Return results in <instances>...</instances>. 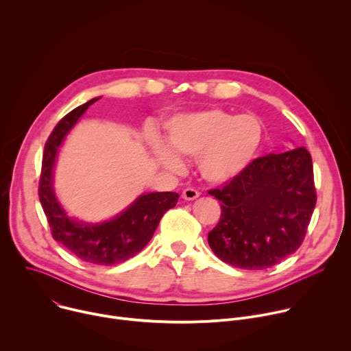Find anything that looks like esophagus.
I'll return each instance as SVG.
<instances>
[{"mask_svg":"<svg viewBox=\"0 0 351 351\" xmlns=\"http://www.w3.org/2000/svg\"><path fill=\"white\" fill-rule=\"evenodd\" d=\"M198 195H199V193L195 189H193V187H187L182 193V197L184 199H187V202H193V199H195Z\"/></svg>","mask_w":351,"mask_h":351,"instance_id":"obj_1","label":"esophagus"}]
</instances>
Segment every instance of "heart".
Returning a JSON list of instances; mask_svg holds the SVG:
<instances>
[{
    "label": "heart",
    "mask_w": 351,
    "mask_h": 351,
    "mask_svg": "<svg viewBox=\"0 0 351 351\" xmlns=\"http://www.w3.org/2000/svg\"><path fill=\"white\" fill-rule=\"evenodd\" d=\"M264 140V123L252 114L219 108L178 114L165 123V141L149 137L152 153L164 168L179 172L178 157L197 158L199 175L215 184L241 176L257 158Z\"/></svg>",
    "instance_id": "b5f03b06"
}]
</instances>
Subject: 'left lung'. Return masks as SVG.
Wrapping results in <instances>:
<instances>
[{
    "label": "left lung",
    "mask_w": 351,
    "mask_h": 351,
    "mask_svg": "<svg viewBox=\"0 0 351 351\" xmlns=\"http://www.w3.org/2000/svg\"><path fill=\"white\" fill-rule=\"evenodd\" d=\"M208 193L222 202L208 233L215 256L248 271L271 268L304 240L317 203L311 156L304 147L268 154Z\"/></svg>",
    "instance_id": "8db88e82"
}]
</instances>
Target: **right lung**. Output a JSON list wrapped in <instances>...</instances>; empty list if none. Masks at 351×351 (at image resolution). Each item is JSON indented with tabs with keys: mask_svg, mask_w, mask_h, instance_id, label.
I'll return each mask as SVG.
<instances>
[{
	"mask_svg": "<svg viewBox=\"0 0 351 351\" xmlns=\"http://www.w3.org/2000/svg\"><path fill=\"white\" fill-rule=\"evenodd\" d=\"M99 98L95 97L71 111L48 137L44 147L38 197L53 237L58 243L86 263L114 265L141 252L152 240L162 215L176 206L179 194L173 191L141 194L121 214L98 223L77 221L66 214L54 190L57 157L69 130Z\"/></svg>",
	"mask_w": 351,
	"mask_h": 351,
	"instance_id": "add662e5",
	"label": "right lung"
}]
</instances>
